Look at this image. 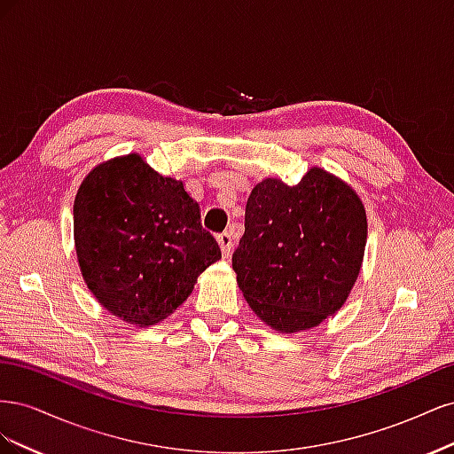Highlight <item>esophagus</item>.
<instances>
[{
    "instance_id": "1",
    "label": "esophagus",
    "mask_w": 454,
    "mask_h": 454,
    "mask_svg": "<svg viewBox=\"0 0 454 454\" xmlns=\"http://www.w3.org/2000/svg\"><path fill=\"white\" fill-rule=\"evenodd\" d=\"M217 242H219V246H222L223 255L229 257V255H231V250H232V237H231V232H229V231L219 232V235H217Z\"/></svg>"
}]
</instances>
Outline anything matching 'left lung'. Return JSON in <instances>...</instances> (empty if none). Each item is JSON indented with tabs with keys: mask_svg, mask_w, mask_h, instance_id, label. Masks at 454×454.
<instances>
[{
	"mask_svg": "<svg viewBox=\"0 0 454 454\" xmlns=\"http://www.w3.org/2000/svg\"><path fill=\"white\" fill-rule=\"evenodd\" d=\"M365 239L362 200L332 174L312 168L297 185L267 177L246 204L232 269L259 318L294 333L342 307L358 278Z\"/></svg>",
	"mask_w": 454,
	"mask_h": 454,
	"instance_id": "8db88e82",
	"label": "left lung"
}]
</instances>
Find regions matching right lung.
Listing matches in <instances>:
<instances>
[{
    "instance_id": "obj_1",
    "label": "right lung",
    "mask_w": 454,
    "mask_h": 454,
    "mask_svg": "<svg viewBox=\"0 0 454 454\" xmlns=\"http://www.w3.org/2000/svg\"><path fill=\"white\" fill-rule=\"evenodd\" d=\"M77 259L89 290L119 318L151 325L193 292L222 257L184 184L149 168L140 155L96 167L74 204Z\"/></svg>"
}]
</instances>
